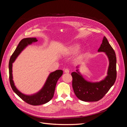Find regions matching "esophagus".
<instances>
[{"instance_id": "obj_1", "label": "esophagus", "mask_w": 127, "mask_h": 127, "mask_svg": "<svg viewBox=\"0 0 127 127\" xmlns=\"http://www.w3.org/2000/svg\"><path fill=\"white\" fill-rule=\"evenodd\" d=\"M64 72L68 74V73L69 72V69H67V68L65 69H64Z\"/></svg>"}]
</instances>
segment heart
I'll return each instance as SVG.
<instances>
[{
    "instance_id": "obj_1",
    "label": "heart",
    "mask_w": 127,
    "mask_h": 127,
    "mask_svg": "<svg viewBox=\"0 0 127 127\" xmlns=\"http://www.w3.org/2000/svg\"><path fill=\"white\" fill-rule=\"evenodd\" d=\"M80 49L78 44H75L67 47L65 50V54L67 55H72L78 52Z\"/></svg>"
}]
</instances>
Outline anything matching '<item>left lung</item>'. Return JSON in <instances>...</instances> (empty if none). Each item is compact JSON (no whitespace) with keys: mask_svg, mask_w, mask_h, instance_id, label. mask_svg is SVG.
<instances>
[{"mask_svg":"<svg viewBox=\"0 0 127 127\" xmlns=\"http://www.w3.org/2000/svg\"><path fill=\"white\" fill-rule=\"evenodd\" d=\"M98 52H105L109 60L107 75L99 82L91 83L86 81L77 70L72 72V86L74 92L79 99L85 102H96L100 100L112 87L117 78V58L116 53L104 36Z\"/></svg>","mask_w":127,"mask_h":127,"instance_id":"obj_1","label":"left lung"}]
</instances>
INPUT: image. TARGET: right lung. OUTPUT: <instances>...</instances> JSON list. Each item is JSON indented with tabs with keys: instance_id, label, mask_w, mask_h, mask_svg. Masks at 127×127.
I'll list each match as a JSON object with an SVG mask.
<instances>
[{
	"instance_id": "1",
	"label": "right lung",
	"mask_w": 127,
	"mask_h": 127,
	"mask_svg": "<svg viewBox=\"0 0 127 127\" xmlns=\"http://www.w3.org/2000/svg\"><path fill=\"white\" fill-rule=\"evenodd\" d=\"M37 41L36 38H25L19 43L16 49L11 55L9 62V74L10 86L14 92L23 100L32 105H39L48 102L52 98L58 80L63 74L62 70H57L51 72L48 77L43 88L37 93L32 95H26L22 93L15 87L13 80L12 66L17 56L27 45Z\"/></svg>"
}]
</instances>
